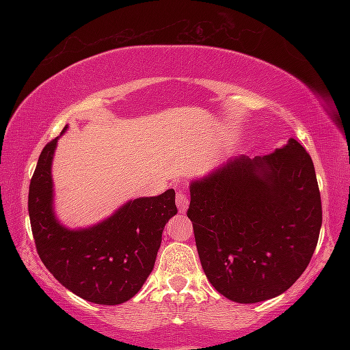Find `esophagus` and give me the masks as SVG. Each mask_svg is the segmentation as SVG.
Here are the masks:
<instances>
[{
  "instance_id": "esophagus-1",
  "label": "esophagus",
  "mask_w": 350,
  "mask_h": 350,
  "mask_svg": "<svg viewBox=\"0 0 350 350\" xmlns=\"http://www.w3.org/2000/svg\"><path fill=\"white\" fill-rule=\"evenodd\" d=\"M176 204H178L179 212H186L189 206V198L186 191H178V196H176Z\"/></svg>"
}]
</instances>
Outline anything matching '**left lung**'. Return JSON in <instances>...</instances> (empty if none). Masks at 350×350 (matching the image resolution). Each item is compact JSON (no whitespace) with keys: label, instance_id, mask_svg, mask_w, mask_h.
Returning a JSON list of instances; mask_svg holds the SVG:
<instances>
[{"label":"left lung","instance_id":"left-lung-1","mask_svg":"<svg viewBox=\"0 0 350 350\" xmlns=\"http://www.w3.org/2000/svg\"><path fill=\"white\" fill-rule=\"evenodd\" d=\"M189 192L200 265L220 295L260 303L306 270L323 207L314 164L296 139L267 156L228 159Z\"/></svg>","mask_w":350,"mask_h":350}]
</instances>
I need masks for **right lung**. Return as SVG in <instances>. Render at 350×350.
Wrapping results in <instances>:
<instances>
[{
	"label": "right lung",
	"instance_id": "1",
	"mask_svg": "<svg viewBox=\"0 0 350 350\" xmlns=\"http://www.w3.org/2000/svg\"><path fill=\"white\" fill-rule=\"evenodd\" d=\"M55 144L57 138L44 146L29 184L36 250L44 267L74 295L95 304H122L142 290L154 268L164 226L178 214L174 189L130 200L97 226L70 230L52 206Z\"/></svg>",
	"mask_w": 350,
	"mask_h": 350
}]
</instances>
